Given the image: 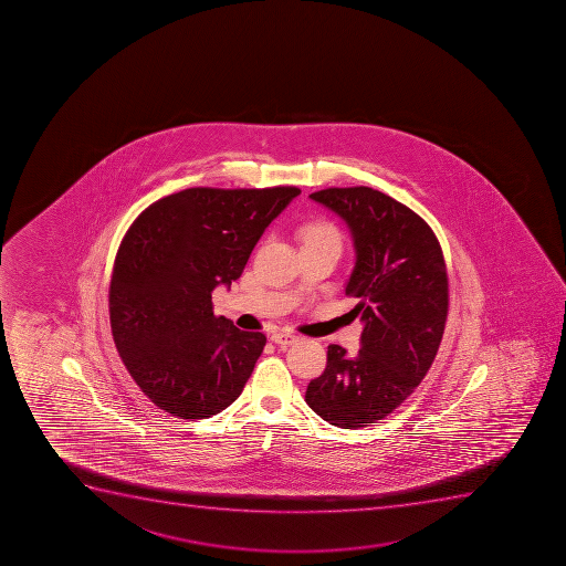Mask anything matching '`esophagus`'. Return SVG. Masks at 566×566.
I'll return each instance as SVG.
<instances>
[{
  "label": "esophagus",
  "mask_w": 566,
  "mask_h": 566,
  "mask_svg": "<svg viewBox=\"0 0 566 566\" xmlns=\"http://www.w3.org/2000/svg\"><path fill=\"white\" fill-rule=\"evenodd\" d=\"M271 342H273L274 345H279V347H287V345L297 342V336L290 334V332H276V334L271 336Z\"/></svg>",
  "instance_id": "34e87169"
}]
</instances>
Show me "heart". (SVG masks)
Here are the masks:
<instances>
[{
  "mask_svg": "<svg viewBox=\"0 0 566 566\" xmlns=\"http://www.w3.org/2000/svg\"><path fill=\"white\" fill-rule=\"evenodd\" d=\"M304 245L306 243H334V245L342 247V234L334 224L328 221H319V223H312L304 227L303 232Z\"/></svg>",
  "mask_w": 566,
  "mask_h": 566,
  "instance_id": "1",
  "label": "heart"
}]
</instances>
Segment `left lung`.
I'll return each instance as SVG.
<instances>
[{
  "label": "left lung",
  "instance_id": "8db88e82",
  "mask_svg": "<svg viewBox=\"0 0 566 566\" xmlns=\"http://www.w3.org/2000/svg\"><path fill=\"white\" fill-rule=\"evenodd\" d=\"M353 234L356 263L345 293L364 323L356 358L331 345L326 369L310 381L306 403L332 426L356 430L386 419L415 391L441 345L448 276L430 224L367 186L310 196Z\"/></svg>",
  "mask_w": 566,
  "mask_h": 566
}]
</instances>
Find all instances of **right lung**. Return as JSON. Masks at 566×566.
I'll use <instances>...</instances> for the list:
<instances>
[{"label":"right lung","instance_id":"1","mask_svg":"<svg viewBox=\"0 0 566 566\" xmlns=\"http://www.w3.org/2000/svg\"><path fill=\"white\" fill-rule=\"evenodd\" d=\"M298 193L188 188L130 224L114 260L111 328L129 375L158 408L208 419L240 397L268 339L216 317L213 287L240 279L263 230Z\"/></svg>","mask_w":566,"mask_h":566}]
</instances>
